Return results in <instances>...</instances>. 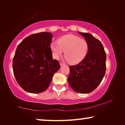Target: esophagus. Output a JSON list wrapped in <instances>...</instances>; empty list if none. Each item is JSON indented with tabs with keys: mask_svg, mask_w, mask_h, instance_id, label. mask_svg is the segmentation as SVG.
Returning <instances> with one entry per match:
<instances>
[{
	"mask_svg": "<svg viewBox=\"0 0 125 125\" xmlns=\"http://www.w3.org/2000/svg\"><path fill=\"white\" fill-rule=\"evenodd\" d=\"M60 65H61V66H62V65H64V63H62V62H60Z\"/></svg>",
	"mask_w": 125,
	"mask_h": 125,
	"instance_id": "34e87169",
	"label": "esophagus"
}]
</instances>
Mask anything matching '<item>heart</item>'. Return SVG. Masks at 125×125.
Masks as SVG:
<instances>
[{"label": "heart", "instance_id": "1", "mask_svg": "<svg viewBox=\"0 0 125 125\" xmlns=\"http://www.w3.org/2000/svg\"><path fill=\"white\" fill-rule=\"evenodd\" d=\"M50 47L56 59L59 58L64 51L65 59L72 64L83 61L89 50L88 43L85 40L72 34L63 36L58 40V42H52Z\"/></svg>", "mask_w": 125, "mask_h": 125}]
</instances>
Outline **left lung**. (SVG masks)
I'll use <instances>...</instances> for the list:
<instances>
[{
	"mask_svg": "<svg viewBox=\"0 0 125 125\" xmlns=\"http://www.w3.org/2000/svg\"><path fill=\"white\" fill-rule=\"evenodd\" d=\"M88 43V53L79 64L70 65L68 81L75 92L85 94L95 89L104 77L106 55L102 43L89 33L78 32Z\"/></svg>",
	"mask_w": 125,
	"mask_h": 125,
	"instance_id": "obj_1",
	"label": "left lung"
}]
</instances>
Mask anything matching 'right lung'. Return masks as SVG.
I'll return each instance as SVG.
<instances>
[{
    "instance_id": "1",
    "label": "right lung",
    "mask_w": 125,
    "mask_h": 125,
    "mask_svg": "<svg viewBox=\"0 0 125 125\" xmlns=\"http://www.w3.org/2000/svg\"><path fill=\"white\" fill-rule=\"evenodd\" d=\"M52 37L47 32L35 33L25 38L17 47L12 61L13 73L19 85L26 92L45 91L60 69L58 61L52 59Z\"/></svg>"
}]
</instances>
